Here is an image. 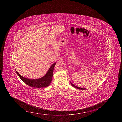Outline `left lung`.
Here are the masks:
<instances>
[{
    "label": "left lung",
    "instance_id": "8db88e82",
    "mask_svg": "<svg viewBox=\"0 0 122 122\" xmlns=\"http://www.w3.org/2000/svg\"><path fill=\"white\" fill-rule=\"evenodd\" d=\"M70 83L71 84L72 86H73V87H75V88H77V89H81V90H86V89H86V88H81V87H77V86H75L73 84V83H71V82H70Z\"/></svg>",
    "mask_w": 122,
    "mask_h": 122
}]
</instances>
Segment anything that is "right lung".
Instances as JSON below:
<instances>
[{
  "instance_id": "obj_1",
  "label": "right lung",
  "mask_w": 122,
  "mask_h": 122,
  "mask_svg": "<svg viewBox=\"0 0 122 122\" xmlns=\"http://www.w3.org/2000/svg\"><path fill=\"white\" fill-rule=\"evenodd\" d=\"M56 63H54L50 67L48 71L43 77L38 79H29L24 77L20 75L15 70L17 74L21 80L28 86L35 88H44L49 86L52 81L53 70Z\"/></svg>"
}]
</instances>
